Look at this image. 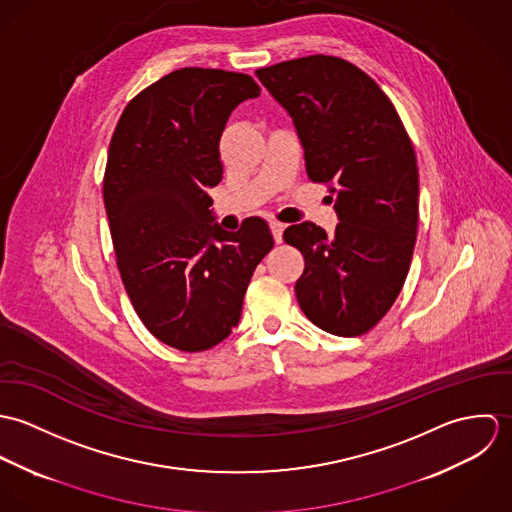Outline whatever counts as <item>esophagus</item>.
Here are the masks:
<instances>
[{
    "label": "esophagus",
    "mask_w": 512,
    "mask_h": 512,
    "mask_svg": "<svg viewBox=\"0 0 512 512\" xmlns=\"http://www.w3.org/2000/svg\"><path fill=\"white\" fill-rule=\"evenodd\" d=\"M284 228H286V224H282V222H278V220H272V222H270V230H272V234H274V240H276V242H282Z\"/></svg>",
    "instance_id": "1"
}]
</instances>
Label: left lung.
Instances as JSON below:
<instances>
[{
    "label": "left lung",
    "mask_w": 512,
    "mask_h": 512,
    "mask_svg": "<svg viewBox=\"0 0 512 512\" xmlns=\"http://www.w3.org/2000/svg\"><path fill=\"white\" fill-rule=\"evenodd\" d=\"M256 76L290 114L309 179L335 183V234L307 220L284 230L305 258L299 307L331 335H363L410 270L420 197L412 142L380 86L343 59L313 55Z\"/></svg>",
    "instance_id": "obj_1"
}]
</instances>
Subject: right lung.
<instances>
[{
  "label": "right lung",
  "mask_w": 512,
  "mask_h": 512,
  "mask_svg": "<svg viewBox=\"0 0 512 512\" xmlns=\"http://www.w3.org/2000/svg\"><path fill=\"white\" fill-rule=\"evenodd\" d=\"M256 96L248 74L179 69L126 106L110 142L104 207L118 270L149 333L179 351H207L232 333L274 246L260 217L220 228L207 193L222 179L228 116Z\"/></svg>",
  "instance_id": "1"
}]
</instances>
